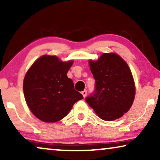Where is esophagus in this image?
Segmentation results:
<instances>
[{
	"label": "esophagus",
	"instance_id": "34e87169",
	"mask_svg": "<svg viewBox=\"0 0 160 160\" xmlns=\"http://www.w3.org/2000/svg\"><path fill=\"white\" fill-rule=\"evenodd\" d=\"M87 90H84V91H82V95H83V97L84 98H85L86 97V95H87Z\"/></svg>",
	"mask_w": 160,
	"mask_h": 160
}]
</instances>
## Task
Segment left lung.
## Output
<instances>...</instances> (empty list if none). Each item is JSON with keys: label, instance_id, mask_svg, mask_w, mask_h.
Segmentation results:
<instances>
[{"label": "left lung", "instance_id": "1", "mask_svg": "<svg viewBox=\"0 0 160 160\" xmlns=\"http://www.w3.org/2000/svg\"><path fill=\"white\" fill-rule=\"evenodd\" d=\"M95 79V92L86 98L89 106L105 121L119 119L132 106L135 85L128 63L114 52L103 53L98 60H89Z\"/></svg>", "mask_w": 160, "mask_h": 160}]
</instances>
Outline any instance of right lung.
Instances as JSON below:
<instances>
[{
  "instance_id": "right-lung-1",
  "label": "right lung",
  "mask_w": 160,
  "mask_h": 160,
  "mask_svg": "<svg viewBox=\"0 0 160 160\" xmlns=\"http://www.w3.org/2000/svg\"><path fill=\"white\" fill-rule=\"evenodd\" d=\"M73 60L63 62L55 55L44 54L32 63L23 81L28 108L41 121L53 123L68 114L83 96L67 76Z\"/></svg>"
}]
</instances>
